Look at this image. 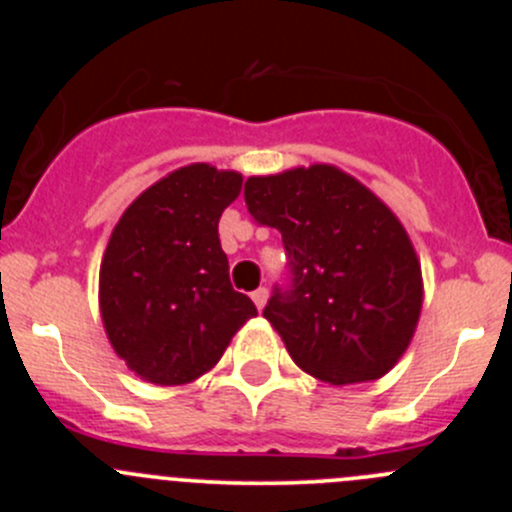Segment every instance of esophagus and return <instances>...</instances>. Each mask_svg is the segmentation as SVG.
<instances>
[{
    "mask_svg": "<svg viewBox=\"0 0 512 512\" xmlns=\"http://www.w3.org/2000/svg\"><path fill=\"white\" fill-rule=\"evenodd\" d=\"M252 302H255L257 309L265 307V302H267V289H265V287L255 289V292H252Z\"/></svg>",
    "mask_w": 512,
    "mask_h": 512,
    "instance_id": "esophagus-1",
    "label": "esophagus"
}]
</instances>
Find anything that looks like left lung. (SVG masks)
Instances as JSON below:
<instances>
[{"instance_id": "1", "label": "left lung", "mask_w": 512, "mask_h": 512, "mask_svg": "<svg viewBox=\"0 0 512 512\" xmlns=\"http://www.w3.org/2000/svg\"><path fill=\"white\" fill-rule=\"evenodd\" d=\"M245 203L257 223L282 232L292 277L262 314L294 364L334 386L394 369L423 304L421 265L399 218L327 163L252 175Z\"/></svg>"}]
</instances>
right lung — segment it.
<instances>
[{
    "label": "right lung",
    "mask_w": 512,
    "mask_h": 512,
    "mask_svg": "<svg viewBox=\"0 0 512 512\" xmlns=\"http://www.w3.org/2000/svg\"><path fill=\"white\" fill-rule=\"evenodd\" d=\"M242 175L193 163L143 190L111 232L98 304L113 352L141 379L190 384L213 369L257 309L230 285L220 215Z\"/></svg>",
    "instance_id": "obj_1"
}]
</instances>
